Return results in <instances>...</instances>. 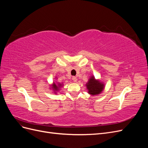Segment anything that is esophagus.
Here are the masks:
<instances>
[{"mask_svg": "<svg viewBox=\"0 0 148 148\" xmlns=\"http://www.w3.org/2000/svg\"><path fill=\"white\" fill-rule=\"evenodd\" d=\"M72 79H73V81L74 82H77V77H72Z\"/></svg>", "mask_w": 148, "mask_h": 148, "instance_id": "esophagus-1", "label": "esophagus"}]
</instances>
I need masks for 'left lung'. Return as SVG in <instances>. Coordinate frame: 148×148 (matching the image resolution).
Wrapping results in <instances>:
<instances>
[{
    "mask_svg": "<svg viewBox=\"0 0 148 148\" xmlns=\"http://www.w3.org/2000/svg\"><path fill=\"white\" fill-rule=\"evenodd\" d=\"M86 86L89 95L95 96L102 92L104 88V84L99 80L96 79L94 76H91L86 83Z\"/></svg>",
    "mask_w": 148,
    "mask_h": 148,
    "instance_id": "left-lung-1",
    "label": "left lung"
}]
</instances>
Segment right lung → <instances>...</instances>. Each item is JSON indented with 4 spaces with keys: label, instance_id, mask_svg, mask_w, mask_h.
I'll return each instance as SVG.
<instances>
[{
    "label": "right lung",
    "instance_id": "obj_1",
    "mask_svg": "<svg viewBox=\"0 0 148 148\" xmlns=\"http://www.w3.org/2000/svg\"><path fill=\"white\" fill-rule=\"evenodd\" d=\"M63 86V84H61V83H58L57 84L56 83H53V84H52V89L53 91H54V92L55 93H56V91H58L59 90V89Z\"/></svg>",
    "mask_w": 148,
    "mask_h": 148
}]
</instances>
